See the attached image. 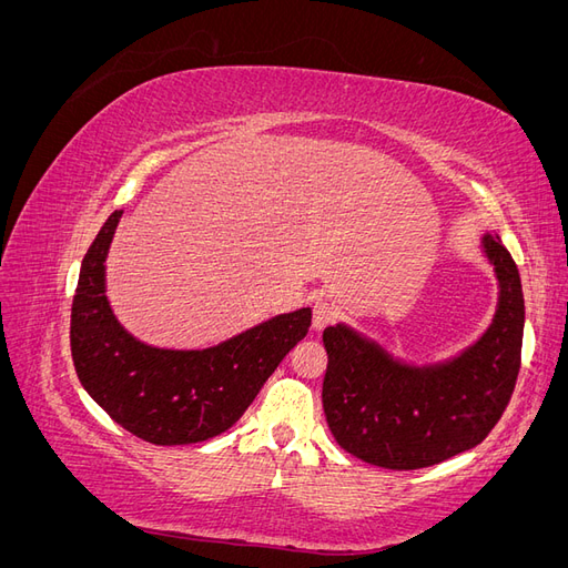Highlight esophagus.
<instances>
[{"label": "esophagus", "instance_id": "obj_1", "mask_svg": "<svg viewBox=\"0 0 568 568\" xmlns=\"http://www.w3.org/2000/svg\"><path fill=\"white\" fill-rule=\"evenodd\" d=\"M336 317L334 313V305L326 301V298H317L313 305V326L315 329H324L326 324H332Z\"/></svg>", "mask_w": 568, "mask_h": 568}]
</instances>
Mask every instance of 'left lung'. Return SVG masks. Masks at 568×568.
<instances>
[{"instance_id": "obj_1", "label": "left lung", "mask_w": 568, "mask_h": 568, "mask_svg": "<svg viewBox=\"0 0 568 568\" xmlns=\"http://www.w3.org/2000/svg\"><path fill=\"white\" fill-rule=\"evenodd\" d=\"M497 286L488 329L459 355L409 365L348 324L326 326L322 405L336 443L384 469H422L471 450L503 417L521 367L524 294L517 263L486 234Z\"/></svg>"}]
</instances>
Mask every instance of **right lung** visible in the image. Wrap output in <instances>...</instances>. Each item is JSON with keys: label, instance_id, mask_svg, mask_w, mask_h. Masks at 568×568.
I'll use <instances>...</instances> for the list:
<instances>
[{"label": "right lung", "instance_id": "1", "mask_svg": "<svg viewBox=\"0 0 568 568\" xmlns=\"http://www.w3.org/2000/svg\"><path fill=\"white\" fill-rule=\"evenodd\" d=\"M123 211H113L82 257L71 311V353L92 400L153 445L209 440L244 415L267 376L307 334L301 307L201 351L156 348L134 338L106 298V255Z\"/></svg>", "mask_w": 568, "mask_h": 568}]
</instances>
